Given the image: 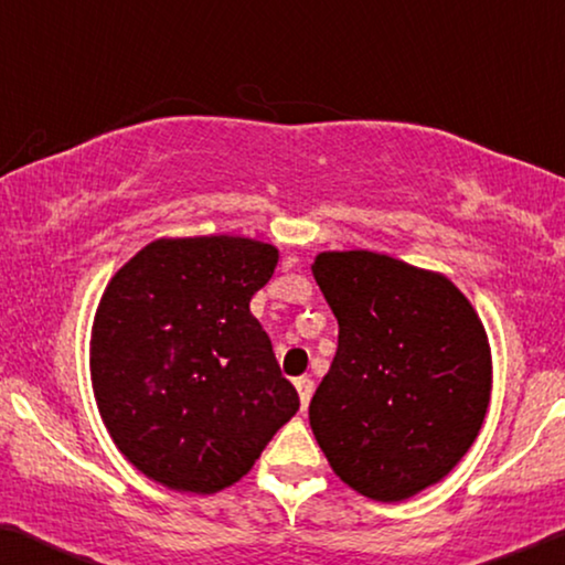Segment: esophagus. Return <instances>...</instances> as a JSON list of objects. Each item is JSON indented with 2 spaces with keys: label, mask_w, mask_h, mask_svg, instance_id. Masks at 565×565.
I'll return each mask as SVG.
<instances>
[{
  "label": "esophagus",
  "mask_w": 565,
  "mask_h": 565,
  "mask_svg": "<svg viewBox=\"0 0 565 565\" xmlns=\"http://www.w3.org/2000/svg\"><path fill=\"white\" fill-rule=\"evenodd\" d=\"M297 391H299V401H301V411L309 406L311 395H315V381H309V377H299L297 381Z\"/></svg>",
  "instance_id": "esophagus-1"
}]
</instances>
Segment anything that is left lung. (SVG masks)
<instances>
[{
	"instance_id": "left-lung-1",
	"label": "left lung",
	"mask_w": 565,
	"mask_h": 565,
	"mask_svg": "<svg viewBox=\"0 0 565 565\" xmlns=\"http://www.w3.org/2000/svg\"><path fill=\"white\" fill-rule=\"evenodd\" d=\"M311 274L340 324L309 403L319 449L363 498H414L459 465L484 424L482 319L444 274L373 250H322Z\"/></svg>"
}]
</instances>
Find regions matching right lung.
<instances>
[{"label":"right lung","instance_id":"obj_1","mask_svg":"<svg viewBox=\"0 0 565 565\" xmlns=\"http://www.w3.org/2000/svg\"><path fill=\"white\" fill-rule=\"evenodd\" d=\"M276 264L279 248L243 235L159 238L108 281L90 383L114 444L151 482L221 492L299 411L250 315Z\"/></svg>","mask_w":565,"mask_h":565}]
</instances>
